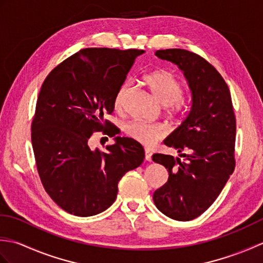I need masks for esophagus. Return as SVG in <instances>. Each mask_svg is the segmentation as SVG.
<instances>
[{"label":"esophagus","instance_id":"1","mask_svg":"<svg viewBox=\"0 0 263 263\" xmlns=\"http://www.w3.org/2000/svg\"><path fill=\"white\" fill-rule=\"evenodd\" d=\"M152 156H153V153L150 152L149 149H146V150H144V158H146V160H148V161H152Z\"/></svg>","mask_w":263,"mask_h":263}]
</instances>
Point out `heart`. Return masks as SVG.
Instances as JSON below:
<instances>
[{
	"mask_svg": "<svg viewBox=\"0 0 263 263\" xmlns=\"http://www.w3.org/2000/svg\"><path fill=\"white\" fill-rule=\"evenodd\" d=\"M143 81L149 87L154 96L165 105L170 113L178 114L184 108L183 83L172 72L156 70L143 77ZM130 93V82L124 81L117 89L114 97V107L121 111L124 108L126 98ZM126 136L144 146H153L166 135V128L160 123H147L142 121H131L124 126Z\"/></svg>",
	"mask_w": 263,
	"mask_h": 263,
	"instance_id": "1",
	"label": "heart"
}]
</instances>
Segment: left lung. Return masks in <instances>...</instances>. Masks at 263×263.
<instances>
[{
  "label": "left lung",
  "mask_w": 263,
  "mask_h": 263,
  "mask_svg": "<svg viewBox=\"0 0 263 263\" xmlns=\"http://www.w3.org/2000/svg\"><path fill=\"white\" fill-rule=\"evenodd\" d=\"M156 57L178 65L192 91L187 117L164 143L180 158L155 154L168 181L154 193L156 206L167 217L189 221L215 202L235 168L236 119L224 78L200 55L181 48L160 49Z\"/></svg>",
  "instance_id": "1"
}]
</instances>
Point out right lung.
<instances>
[{"label":"right lung","instance_id":"1","mask_svg":"<svg viewBox=\"0 0 263 263\" xmlns=\"http://www.w3.org/2000/svg\"><path fill=\"white\" fill-rule=\"evenodd\" d=\"M142 49L83 48L49 72L39 91L31 122V143L45 191L71 215L88 217L113 204L117 184L140 166L142 146L115 138L106 150L90 148L95 132L115 137L106 114ZM108 140V139H107Z\"/></svg>","mask_w":263,"mask_h":263}]
</instances>
